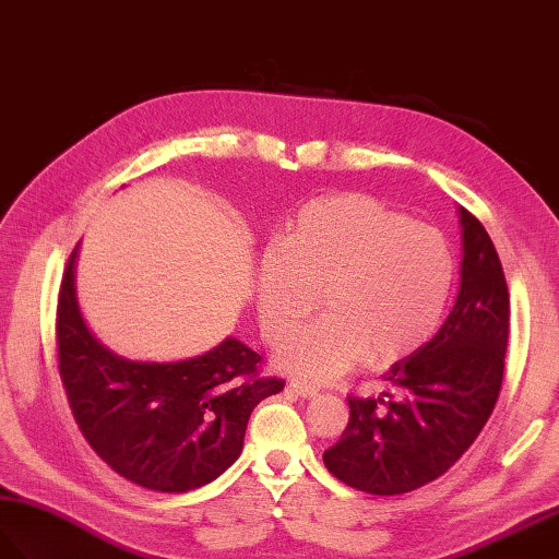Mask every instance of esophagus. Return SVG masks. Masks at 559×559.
Listing matches in <instances>:
<instances>
[{"mask_svg": "<svg viewBox=\"0 0 559 559\" xmlns=\"http://www.w3.org/2000/svg\"><path fill=\"white\" fill-rule=\"evenodd\" d=\"M289 388L296 392L298 397H306V400H312V397L320 395V390L312 388V385H306V383H292Z\"/></svg>", "mask_w": 559, "mask_h": 559, "instance_id": "34e87169", "label": "esophagus"}]
</instances>
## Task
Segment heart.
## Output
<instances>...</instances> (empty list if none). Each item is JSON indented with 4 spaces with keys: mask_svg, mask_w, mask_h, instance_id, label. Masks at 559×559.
<instances>
[{
    "mask_svg": "<svg viewBox=\"0 0 559 559\" xmlns=\"http://www.w3.org/2000/svg\"><path fill=\"white\" fill-rule=\"evenodd\" d=\"M454 286V259L440 230L406 221L367 194L306 204L267 247L255 306L270 345L294 338L322 306L320 324L292 341L280 367L324 383L371 359L392 365L418 350L440 324Z\"/></svg>",
    "mask_w": 559,
    "mask_h": 559,
    "instance_id": "b5f03b06",
    "label": "heart"
}]
</instances>
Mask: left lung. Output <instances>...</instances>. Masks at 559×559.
I'll list each match as a JSON object with an SVG mask.
<instances>
[{"instance_id":"8db88e82","label":"left lung","mask_w":559,"mask_h":559,"mask_svg":"<svg viewBox=\"0 0 559 559\" xmlns=\"http://www.w3.org/2000/svg\"><path fill=\"white\" fill-rule=\"evenodd\" d=\"M463 265L454 310L385 381L397 395H350L341 440L324 451L329 473L373 496L414 491L444 475L489 420L499 400L510 334V294L499 253L461 206Z\"/></svg>"}]
</instances>
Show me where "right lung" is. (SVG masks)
I'll use <instances>...</instances> for the list:
<instances>
[{
	"instance_id": "right-lung-1",
	"label": "right lung",
	"mask_w": 559,
	"mask_h": 559,
	"mask_svg": "<svg viewBox=\"0 0 559 559\" xmlns=\"http://www.w3.org/2000/svg\"><path fill=\"white\" fill-rule=\"evenodd\" d=\"M70 253L56 308L60 381L74 420L117 475L145 489L183 493L216 479L242 454L253 406L282 379L261 376L263 357L225 338L183 361H129L88 334L74 298Z\"/></svg>"
}]
</instances>
